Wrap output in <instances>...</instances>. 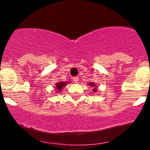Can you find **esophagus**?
<instances>
[{
	"label": "esophagus",
	"instance_id": "34e87169",
	"mask_svg": "<svg viewBox=\"0 0 150 150\" xmlns=\"http://www.w3.org/2000/svg\"><path fill=\"white\" fill-rule=\"evenodd\" d=\"M73 82H75V83H77V82H78V81H79V78L77 77H73Z\"/></svg>",
	"mask_w": 150,
	"mask_h": 150
}]
</instances>
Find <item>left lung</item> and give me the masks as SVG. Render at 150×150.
I'll return each instance as SVG.
<instances>
[{
	"mask_svg": "<svg viewBox=\"0 0 150 150\" xmlns=\"http://www.w3.org/2000/svg\"><path fill=\"white\" fill-rule=\"evenodd\" d=\"M88 85H89V86H92V87H94V86H95V84L94 83V82H90V83H88ZM97 89H93V91H94V92H97Z\"/></svg>",
	"mask_w": 150,
	"mask_h": 150,
	"instance_id": "8db88e82",
	"label": "left lung"
}]
</instances>
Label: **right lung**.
Returning a JSON list of instances; mask_svg holds the SVG:
<instances>
[{"instance_id": "obj_1", "label": "right lung", "mask_w": 150, "mask_h": 150, "mask_svg": "<svg viewBox=\"0 0 150 150\" xmlns=\"http://www.w3.org/2000/svg\"><path fill=\"white\" fill-rule=\"evenodd\" d=\"M69 83V82H68ZM65 85H67V82H57L56 85V91L57 92H61V89H63V87H65Z\"/></svg>"}]
</instances>
